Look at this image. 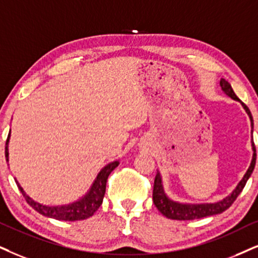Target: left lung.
Returning <instances> with one entry per match:
<instances>
[{
	"mask_svg": "<svg viewBox=\"0 0 258 258\" xmlns=\"http://www.w3.org/2000/svg\"><path fill=\"white\" fill-rule=\"evenodd\" d=\"M220 87L225 95L231 97V99L234 101H238V102L243 106L244 110H245L250 118L251 128H253V119L252 115H251L250 109L244 105L242 101L238 99L236 94H234L232 87H231V84L227 82L226 80L221 78ZM251 133H252V131H251ZM251 149H252V158H251L250 167L247 168L245 175L243 176V178L239 181V183L237 184V187L234 188L227 197H225L223 200H219L217 202H204V204H191V202H180L172 200V199L169 198L167 193H165L164 185H163L162 175L161 172L157 171V175H156L155 177V184H153V204H155V206L157 207V210L161 212L163 216L169 218V219L175 220H194L223 213L224 211H226L227 208L233 204V201L236 200L238 195L242 193L243 188L245 187L247 180H249L253 169H255L256 149L252 139H251Z\"/></svg>",
	"mask_w": 258,
	"mask_h": 258,
	"instance_id": "left-lung-1",
	"label": "left lung"
}]
</instances>
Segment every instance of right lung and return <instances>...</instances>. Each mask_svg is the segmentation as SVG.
<instances>
[{"label":"right lung","mask_w":258,"mask_h":258,"mask_svg":"<svg viewBox=\"0 0 258 258\" xmlns=\"http://www.w3.org/2000/svg\"><path fill=\"white\" fill-rule=\"evenodd\" d=\"M9 139H11V132H9L7 143H6V159H7V162L9 161ZM118 165L119 161H113L105 165V167L101 169L99 174H97L93 184L90 185L89 190H88L82 198L78 199V200L70 202V204L67 205H56V206H52V205L40 204V202L33 200L29 195L26 194L24 188L21 187L16 178L15 182L16 184H18L19 189H20L22 195H24V198L26 199V201L28 202L29 206L33 207L35 211L39 212V213L42 214L44 217L63 221L84 220L90 218L91 216H94V213L99 210L106 193L107 178H108L110 172L118 167Z\"/></svg>","instance_id":"right-lung-1"}]
</instances>
